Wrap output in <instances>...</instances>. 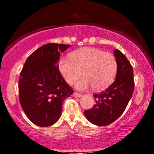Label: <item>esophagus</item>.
<instances>
[{
    "instance_id": "esophagus-1",
    "label": "esophagus",
    "mask_w": 154,
    "mask_h": 154,
    "mask_svg": "<svg viewBox=\"0 0 154 154\" xmlns=\"http://www.w3.org/2000/svg\"><path fill=\"white\" fill-rule=\"evenodd\" d=\"M74 95H75V97H81L82 95L81 94V93H77V92H75V93H74Z\"/></svg>"
}]
</instances>
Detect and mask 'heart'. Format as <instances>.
Listing matches in <instances>:
<instances>
[{
	"label": "heart",
	"mask_w": 154,
	"mask_h": 154,
	"mask_svg": "<svg viewBox=\"0 0 154 154\" xmlns=\"http://www.w3.org/2000/svg\"><path fill=\"white\" fill-rule=\"evenodd\" d=\"M58 69L68 84H75L82 72L84 77L77 83V88L84 90L93 86L95 91H100L113 82L117 63L110 53L96 48H83L73 51L69 57L60 58Z\"/></svg>",
	"instance_id": "heart-1"
}]
</instances>
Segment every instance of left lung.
<instances>
[{
  "label": "left lung",
  "mask_w": 154,
  "mask_h": 154,
  "mask_svg": "<svg viewBox=\"0 0 154 154\" xmlns=\"http://www.w3.org/2000/svg\"><path fill=\"white\" fill-rule=\"evenodd\" d=\"M117 73L114 82L100 93L93 95L95 103L85 111L88 121L98 126H106L116 120L125 111L134 92L133 69L126 56L114 51Z\"/></svg>",
  "instance_id": "8db88e82"
}]
</instances>
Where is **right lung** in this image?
<instances>
[{"label": "right lung", "instance_id": "obj_1", "mask_svg": "<svg viewBox=\"0 0 154 154\" xmlns=\"http://www.w3.org/2000/svg\"><path fill=\"white\" fill-rule=\"evenodd\" d=\"M70 45L48 43L26 60L19 79V101L26 116L40 127H48L58 121L63 100L74 91L58 69L60 53Z\"/></svg>", "mask_w": 154, "mask_h": 154}]
</instances>
